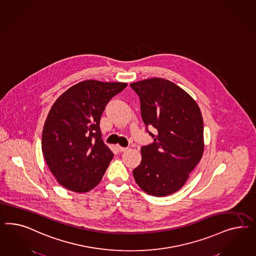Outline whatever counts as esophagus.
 Segmentation results:
<instances>
[{"label": "esophagus", "instance_id": "esophagus-1", "mask_svg": "<svg viewBox=\"0 0 256 256\" xmlns=\"http://www.w3.org/2000/svg\"><path fill=\"white\" fill-rule=\"evenodd\" d=\"M116 149L118 151H120V152H124L128 148H123V146H116Z\"/></svg>", "mask_w": 256, "mask_h": 256}]
</instances>
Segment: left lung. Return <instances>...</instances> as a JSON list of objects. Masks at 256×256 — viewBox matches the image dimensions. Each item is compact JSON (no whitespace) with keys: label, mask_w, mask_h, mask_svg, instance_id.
I'll return each instance as SVG.
<instances>
[{"label":"left lung","mask_w":256,"mask_h":256,"mask_svg":"<svg viewBox=\"0 0 256 256\" xmlns=\"http://www.w3.org/2000/svg\"><path fill=\"white\" fill-rule=\"evenodd\" d=\"M139 96L144 124L153 126L154 142L142 146V162L133 170L146 194L163 197L176 192L201 160L204 121L196 101L168 80L151 78L130 84Z\"/></svg>","instance_id":"8db88e82"}]
</instances>
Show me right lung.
<instances>
[{
    "label": "right lung",
    "mask_w": 256,
    "mask_h": 256,
    "mask_svg": "<svg viewBox=\"0 0 256 256\" xmlns=\"http://www.w3.org/2000/svg\"><path fill=\"white\" fill-rule=\"evenodd\" d=\"M126 86L84 80L62 93L50 110L42 132V152L48 169L66 188L87 192L100 182L114 158L101 139V114Z\"/></svg>",
    "instance_id": "add662e5"
}]
</instances>
